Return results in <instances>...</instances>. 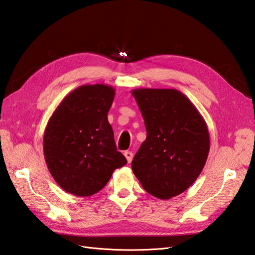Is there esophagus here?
Wrapping results in <instances>:
<instances>
[{
	"label": "esophagus",
	"mask_w": 255,
	"mask_h": 255,
	"mask_svg": "<svg viewBox=\"0 0 255 255\" xmlns=\"http://www.w3.org/2000/svg\"><path fill=\"white\" fill-rule=\"evenodd\" d=\"M125 157H126V159H127V161H128V164H130V162H131V160H132V157H133V154H132V152H130V151H126L125 152Z\"/></svg>",
	"instance_id": "34e87169"
}]
</instances>
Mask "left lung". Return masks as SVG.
Here are the masks:
<instances>
[{
    "instance_id": "8db88e82",
    "label": "left lung",
    "mask_w": 255,
    "mask_h": 255,
    "mask_svg": "<svg viewBox=\"0 0 255 255\" xmlns=\"http://www.w3.org/2000/svg\"><path fill=\"white\" fill-rule=\"evenodd\" d=\"M144 120L146 139L131 162L142 187L159 199L186 191L199 177L210 149L204 117L177 89L131 91Z\"/></svg>"
}]
</instances>
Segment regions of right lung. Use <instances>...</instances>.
<instances>
[{
    "mask_svg": "<svg viewBox=\"0 0 255 255\" xmlns=\"http://www.w3.org/2000/svg\"><path fill=\"white\" fill-rule=\"evenodd\" d=\"M115 89L83 85L64 98L45 128L43 149L50 174L63 191L88 197L107 185L115 169L127 164L116 149L108 121Z\"/></svg>",
    "mask_w": 255,
    "mask_h": 255,
    "instance_id": "1",
    "label": "right lung"
}]
</instances>
